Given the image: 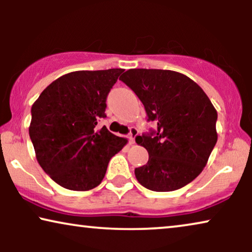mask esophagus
Returning a JSON list of instances; mask_svg holds the SVG:
<instances>
[{
	"mask_svg": "<svg viewBox=\"0 0 252 252\" xmlns=\"http://www.w3.org/2000/svg\"><path fill=\"white\" fill-rule=\"evenodd\" d=\"M139 134V130H137V128H135V127H130L129 129V134H128V140H129V143L133 144L134 142H135V136Z\"/></svg>",
	"mask_w": 252,
	"mask_h": 252,
	"instance_id": "1",
	"label": "esophagus"
}]
</instances>
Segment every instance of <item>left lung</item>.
<instances>
[{
  "mask_svg": "<svg viewBox=\"0 0 252 252\" xmlns=\"http://www.w3.org/2000/svg\"><path fill=\"white\" fill-rule=\"evenodd\" d=\"M120 80L135 93L156 129L136 136L149 154L134 173L153 191H173L205 167L217 143L218 115L208 96L187 75L170 70L132 68Z\"/></svg>",
  "mask_w": 252,
  "mask_h": 252,
  "instance_id": "1",
  "label": "left lung"
}]
</instances>
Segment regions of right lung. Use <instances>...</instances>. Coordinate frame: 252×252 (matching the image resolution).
Listing matches in <instances>:
<instances>
[{"label":"right lung","mask_w":252,"mask_h":252,"mask_svg":"<svg viewBox=\"0 0 252 252\" xmlns=\"http://www.w3.org/2000/svg\"><path fill=\"white\" fill-rule=\"evenodd\" d=\"M123 72H71L51 82L33 104L29 130L36 159L62 187L77 191L97 187L110 159L127 143L105 126L96 128Z\"/></svg>","instance_id":"right-lung-1"}]
</instances>
